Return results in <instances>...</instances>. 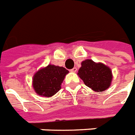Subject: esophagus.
I'll use <instances>...</instances> for the list:
<instances>
[{
  "mask_svg": "<svg viewBox=\"0 0 135 135\" xmlns=\"http://www.w3.org/2000/svg\"><path fill=\"white\" fill-rule=\"evenodd\" d=\"M77 70H78V69H77V68H73L70 71L73 72V73H76V72H77Z\"/></svg>",
  "mask_w": 135,
  "mask_h": 135,
  "instance_id": "34e87169",
  "label": "esophagus"
}]
</instances>
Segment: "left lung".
Wrapping results in <instances>:
<instances>
[{"label": "left lung", "mask_w": 135, "mask_h": 135, "mask_svg": "<svg viewBox=\"0 0 135 135\" xmlns=\"http://www.w3.org/2000/svg\"><path fill=\"white\" fill-rule=\"evenodd\" d=\"M81 65L78 74L86 86L97 92L106 90L110 87L112 79L110 68L92 60L83 61Z\"/></svg>", "instance_id": "1"}]
</instances>
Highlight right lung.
<instances>
[{
    "label": "right lung",
    "instance_id": "add662e5",
    "mask_svg": "<svg viewBox=\"0 0 135 135\" xmlns=\"http://www.w3.org/2000/svg\"><path fill=\"white\" fill-rule=\"evenodd\" d=\"M68 73V70L63 67L48 65L35 73L33 80V88L39 95L51 97L60 90V85Z\"/></svg>",
    "mask_w": 135,
    "mask_h": 135
}]
</instances>
